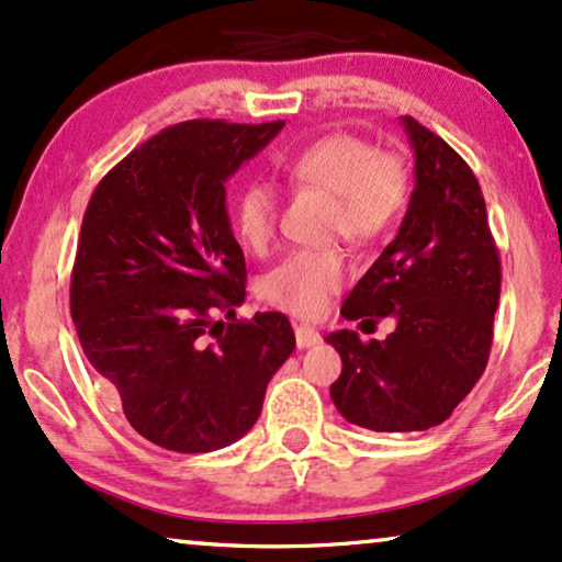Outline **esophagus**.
I'll use <instances>...</instances> for the list:
<instances>
[{"mask_svg": "<svg viewBox=\"0 0 562 562\" xmlns=\"http://www.w3.org/2000/svg\"><path fill=\"white\" fill-rule=\"evenodd\" d=\"M322 342V334H318L314 326H305V324H295V345L305 350V347H314Z\"/></svg>", "mask_w": 562, "mask_h": 562, "instance_id": "esophagus-1", "label": "esophagus"}]
</instances>
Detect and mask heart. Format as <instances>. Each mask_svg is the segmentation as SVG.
Returning <instances> with one entry per match:
<instances>
[{
	"mask_svg": "<svg viewBox=\"0 0 562 562\" xmlns=\"http://www.w3.org/2000/svg\"><path fill=\"white\" fill-rule=\"evenodd\" d=\"M293 189L331 194L329 231L355 246H368L400 223L409 202V168L402 155L375 150L355 134H324L277 166ZM277 202L269 183L251 181L238 191L233 223L248 251L265 254L277 236ZM347 261L339 248L295 251L261 277L259 295L297 316H318L345 285Z\"/></svg>",
	"mask_w": 562,
	"mask_h": 562,
	"instance_id": "heart-1",
	"label": "heart"
}]
</instances>
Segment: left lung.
Wrapping results in <instances>:
<instances>
[{"label":"left lung","mask_w":562,"mask_h":562,"mask_svg":"<svg viewBox=\"0 0 562 562\" xmlns=\"http://www.w3.org/2000/svg\"><path fill=\"white\" fill-rule=\"evenodd\" d=\"M415 150V189L396 238L342 305L347 322L396 329L363 342L358 331L326 337L342 358L331 383L347 423L375 432L440 425L485 373L501 301V257L472 168L438 134L402 119Z\"/></svg>","instance_id":"1"}]
</instances>
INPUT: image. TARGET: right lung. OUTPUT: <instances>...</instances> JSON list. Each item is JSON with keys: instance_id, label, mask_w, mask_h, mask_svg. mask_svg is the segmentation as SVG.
I'll list each match as a JSON object with an SVG mask.
<instances>
[{"instance_id": "add662e5", "label": "right lung", "mask_w": 562, "mask_h": 562, "mask_svg": "<svg viewBox=\"0 0 562 562\" xmlns=\"http://www.w3.org/2000/svg\"><path fill=\"white\" fill-rule=\"evenodd\" d=\"M282 126H168L113 166L85 210L69 288L77 337L132 428L160 449L236 443L295 350L285 314L236 318L246 259L225 207V181Z\"/></svg>"}]
</instances>
